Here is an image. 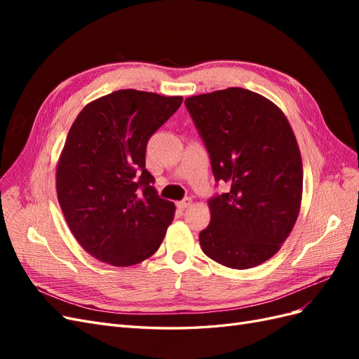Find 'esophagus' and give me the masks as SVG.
<instances>
[{
  "label": "esophagus",
  "mask_w": 359,
  "mask_h": 359,
  "mask_svg": "<svg viewBox=\"0 0 359 359\" xmlns=\"http://www.w3.org/2000/svg\"><path fill=\"white\" fill-rule=\"evenodd\" d=\"M177 205H178L180 210H186V208H189V206L191 205V199L187 198V199H184V201H180Z\"/></svg>",
  "instance_id": "esophagus-1"
}]
</instances>
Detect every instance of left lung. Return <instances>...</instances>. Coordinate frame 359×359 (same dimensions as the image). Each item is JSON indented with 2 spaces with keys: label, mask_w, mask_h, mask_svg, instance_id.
Returning a JSON list of instances; mask_svg holds the SVG:
<instances>
[{
  "label": "left lung",
  "mask_w": 359,
  "mask_h": 359,
  "mask_svg": "<svg viewBox=\"0 0 359 359\" xmlns=\"http://www.w3.org/2000/svg\"><path fill=\"white\" fill-rule=\"evenodd\" d=\"M210 153L215 181L231 190L210 199L199 233L203 253L227 268L266 262L290 235L302 199V161L286 115L266 97L227 88L186 99Z\"/></svg>",
  "instance_id": "1"
}]
</instances>
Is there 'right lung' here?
<instances>
[{
  "label": "right lung",
  "mask_w": 359,
  "mask_h": 359,
  "mask_svg": "<svg viewBox=\"0 0 359 359\" xmlns=\"http://www.w3.org/2000/svg\"><path fill=\"white\" fill-rule=\"evenodd\" d=\"M181 103V95L118 90L86 104L69 130L57 196L76 241L102 262H144L166 235L175 205L158 198L145 153Z\"/></svg>",
  "instance_id": "1"
}]
</instances>
